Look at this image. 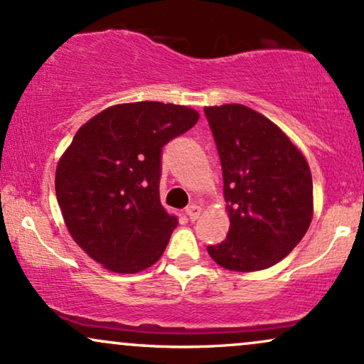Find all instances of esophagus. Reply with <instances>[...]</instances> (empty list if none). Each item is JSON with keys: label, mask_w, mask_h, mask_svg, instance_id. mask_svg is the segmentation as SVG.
<instances>
[{"label": "esophagus", "mask_w": 364, "mask_h": 364, "mask_svg": "<svg viewBox=\"0 0 364 364\" xmlns=\"http://www.w3.org/2000/svg\"><path fill=\"white\" fill-rule=\"evenodd\" d=\"M200 212H202V208H200L198 205H190L186 207V215L190 217L191 220H196L200 217Z\"/></svg>", "instance_id": "esophagus-1"}]
</instances>
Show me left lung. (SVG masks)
Masks as SVG:
<instances>
[{
	"label": "left lung",
	"instance_id": "1",
	"mask_svg": "<svg viewBox=\"0 0 364 364\" xmlns=\"http://www.w3.org/2000/svg\"><path fill=\"white\" fill-rule=\"evenodd\" d=\"M224 179L229 228L207 246L212 260L235 272L269 269L303 240L313 215L306 159L282 129L241 106L205 107Z\"/></svg>",
	"mask_w": 364,
	"mask_h": 364
}]
</instances>
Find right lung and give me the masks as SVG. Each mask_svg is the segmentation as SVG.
<instances>
[{
    "label": "right lung",
    "instance_id": "obj_1",
    "mask_svg": "<svg viewBox=\"0 0 364 364\" xmlns=\"http://www.w3.org/2000/svg\"><path fill=\"white\" fill-rule=\"evenodd\" d=\"M198 121L164 102L119 104L87 121L58 162L56 198L77 245L106 269L154 265L178 219L161 205L162 147Z\"/></svg>",
    "mask_w": 364,
    "mask_h": 364
}]
</instances>
